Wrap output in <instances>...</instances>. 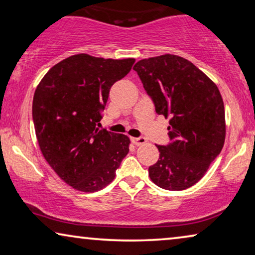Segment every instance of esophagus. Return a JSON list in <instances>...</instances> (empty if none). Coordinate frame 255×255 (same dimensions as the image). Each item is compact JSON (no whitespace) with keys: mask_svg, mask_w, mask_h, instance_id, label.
Segmentation results:
<instances>
[{"mask_svg":"<svg viewBox=\"0 0 255 255\" xmlns=\"http://www.w3.org/2000/svg\"><path fill=\"white\" fill-rule=\"evenodd\" d=\"M132 142L135 144V146H141V144H144L147 142L146 138L143 136H139V138H132Z\"/></svg>","mask_w":255,"mask_h":255,"instance_id":"esophagus-1","label":"esophagus"}]
</instances>
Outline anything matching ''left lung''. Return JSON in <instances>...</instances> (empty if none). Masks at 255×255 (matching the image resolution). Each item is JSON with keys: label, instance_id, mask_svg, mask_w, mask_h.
I'll return each instance as SVG.
<instances>
[{"label": "left lung", "instance_id": "left-lung-1", "mask_svg": "<svg viewBox=\"0 0 255 255\" xmlns=\"http://www.w3.org/2000/svg\"><path fill=\"white\" fill-rule=\"evenodd\" d=\"M138 74L158 115L170 117L171 142L156 147L151 181L166 190L197 183L225 143V106L217 85L193 62L174 54L136 62Z\"/></svg>", "mask_w": 255, "mask_h": 255}]
</instances>
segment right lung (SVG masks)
<instances>
[{
  "label": "right lung",
  "instance_id": "obj_1",
  "mask_svg": "<svg viewBox=\"0 0 255 255\" xmlns=\"http://www.w3.org/2000/svg\"><path fill=\"white\" fill-rule=\"evenodd\" d=\"M134 61L75 54L54 65L35 90L33 122L40 149L74 189H103L128 155V135L97 125L112 85L128 75Z\"/></svg>",
  "mask_w": 255,
  "mask_h": 255
}]
</instances>
